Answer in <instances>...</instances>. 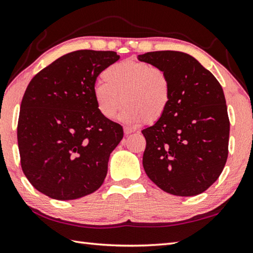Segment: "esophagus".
<instances>
[{
  "instance_id": "esophagus-1",
  "label": "esophagus",
  "mask_w": 253,
  "mask_h": 253,
  "mask_svg": "<svg viewBox=\"0 0 253 253\" xmlns=\"http://www.w3.org/2000/svg\"><path fill=\"white\" fill-rule=\"evenodd\" d=\"M135 129L134 128H129V127H125L124 128V132H125V135H129L131 132H134Z\"/></svg>"
}]
</instances>
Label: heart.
Returning a JSON list of instances; mask_svg holds the SVG:
<instances>
[{
  "label": "heart",
  "mask_w": 253,
  "mask_h": 253,
  "mask_svg": "<svg viewBox=\"0 0 253 253\" xmlns=\"http://www.w3.org/2000/svg\"><path fill=\"white\" fill-rule=\"evenodd\" d=\"M104 83L95 86L94 100L104 118L112 119L124 104L121 121L154 124L164 117L171 99L169 76L148 63L123 61L105 68Z\"/></svg>",
  "instance_id": "b5f03b06"
}]
</instances>
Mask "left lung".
Listing matches in <instances>:
<instances>
[{"instance_id": "8db88e82", "label": "left lung", "mask_w": 253, "mask_h": 253, "mask_svg": "<svg viewBox=\"0 0 253 253\" xmlns=\"http://www.w3.org/2000/svg\"><path fill=\"white\" fill-rule=\"evenodd\" d=\"M137 58L162 68L171 84L166 114L141 130L147 176L170 195H199L219 178L228 158L230 123L222 87L187 53L158 50Z\"/></svg>"}]
</instances>
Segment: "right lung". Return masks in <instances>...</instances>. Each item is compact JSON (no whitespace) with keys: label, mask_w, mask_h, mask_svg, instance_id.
I'll list each match as a JSON object with an SVG mask.
<instances>
[{"label":"right lung","mask_w":253,"mask_h":253,"mask_svg":"<svg viewBox=\"0 0 253 253\" xmlns=\"http://www.w3.org/2000/svg\"><path fill=\"white\" fill-rule=\"evenodd\" d=\"M119 57L112 50H75L27 86L17 124L21 166L49 198L79 199L103 185L124 130L99 114L93 90L97 76Z\"/></svg>","instance_id":"right-lung-1"}]
</instances>
